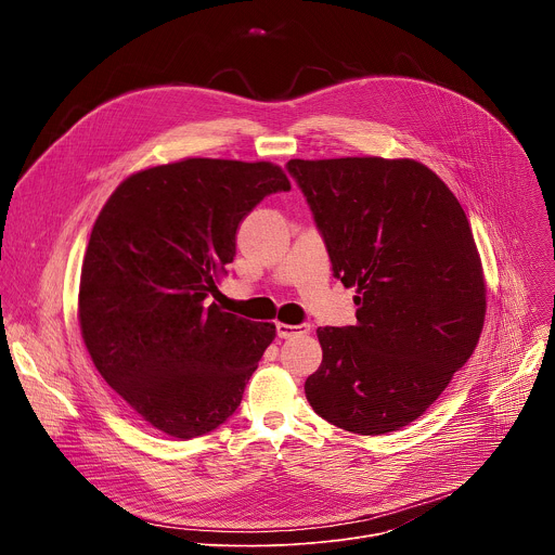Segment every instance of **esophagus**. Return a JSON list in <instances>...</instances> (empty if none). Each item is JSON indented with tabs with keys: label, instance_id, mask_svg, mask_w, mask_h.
Wrapping results in <instances>:
<instances>
[{
	"label": "esophagus",
	"instance_id": "esophagus-1",
	"mask_svg": "<svg viewBox=\"0 0 555 555\" xmlns=\"http://www.w3.org/2000/svg\"><path fill=\"white\" fill-rule=\"evenodd\" d=\"M309 332V325L307 323H300V325H285V323H279L276 325V334L279 338H294V336H302Z\"/></svg>",
	"mask_w": 555,
	"mask_h": 555
}]
</instances>
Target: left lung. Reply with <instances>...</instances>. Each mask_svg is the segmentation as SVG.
<instances>
[{
  "instance_id": "8db88e82",
  "label": "left lung",
  "mask_w": 555,
  "mask_h": 555,
  "mask_svg": "<svg viewBox=\"0 0 555 555\" xmlns=\"http://www.w3.org/2000/svg\"><path fill=\"white\" fill-rule=\"evenodd\" d=\"M336 279L358 287L356 325L319 327L323 364L311 409L358 435L422 417L469 360L486 319V281L452 191L415 160H289Z\"/></svg>"
}]
</instances>
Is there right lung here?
Listing matches in <instances>:
<instances>
[{
	"instance_id": "right-lung-1",
	"label": "right lung",
	"mask_w": 555,
	"mask_h": 555,
	"mask_svg": "<svg viewBox=\"0 0 555 555\" xmlns=\"http://www.w3.org/2000/svg\"><path fill=\"white\" fill-rule=\"evenodd\" d=\"M289 191L270 163L189 157L127 178L103 206L81 270L78 323L103 379L178 439L221 426L276 336L210 302L236 230Z\"/></svg>"
}]
</instances>
